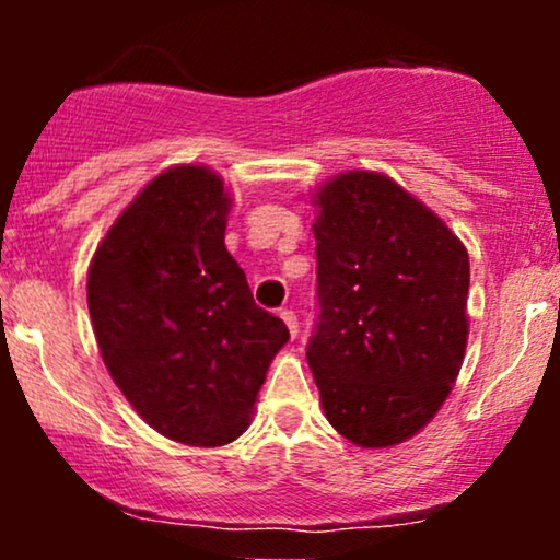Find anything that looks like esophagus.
Returning a JSON list of instances; mask_svg holds the SVG:
<instances>
[{"mask_svg": "<svg viewBox=\"0 0 560 560\" xmlns=\"http://www.w3.org/2000/svg\"><path fill=\"white\" fill-rule=\"evenodd\" d=\"M279 316L287 324V329H289V334H292V339L298 337V329H300V326H298V313H294V311H281Z\"/></svg>", "mask_w": 560, "mask_h": 560, "instance_id": "1", "label": "esophagus"}]
</instances>
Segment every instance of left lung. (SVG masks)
I'll return each mask as SVG.
<instances>
[{"label":"left lung","instance_id":"obj_1","mask_svg":"<svg viewBox=\"0 0 560 560\" xmlns=\"http://www.w3.org/2000/svg\"><path fill=\"white\" fill-rule=\"evenodd\" d=\"M318 324L307 345L326 419L392 447L447 400L468 339V253L427 205L374 171L318 186Z\"/></svg>","mask_w":560,"mask_h":560}]
</instances>
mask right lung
Listing matches in <instances>:
<instances>
[{"instance_id":"obj_1","label":"right lung","mask_w":560,"mask_h":560,"mask_svg":"<svg viewBox=\"0 0 560 560\" xmlns=\"http://www.w3.org/2000/svg\"><path fill=\"white\" fill-rule=\"evenodd\" d=\"M231 197L205 165H173L133 197L86 279L102 361L155 432L218 447L249 427L284 320L255 305L223 236Z\"/></svg>"}]
</instances>
